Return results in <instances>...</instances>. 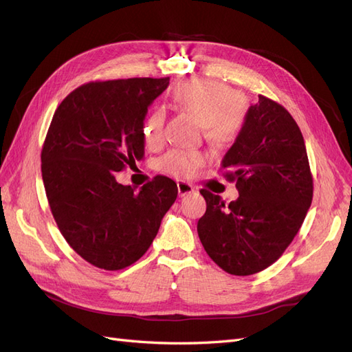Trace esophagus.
<instances>
[{
    "label": "esophagus",
    "mask_w": 352,
    "mask_h": 352,
    "mask_svg": "<svg viewBox=\"0 0 352 352\" xmlns=\"http://www.w3.org/2000/svg\"><path fill=\"white\" fill-rule=\"evenodd\" d=\"M195 190V188L185 182V180H177V192H179V197H185V195H189L192 194Z\"/></svg>",
    "instance_id": "obj_1"
}]
</instances>
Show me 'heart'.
<instances>
[{"mask_svg": "<svg viewBox=\"0 0 352 352\" xmlns=\"http://www.w3.org/2000/svg\"><path fill=\"white\" fill-rule=\"evenodd\" d=\"M173 101L180 110L192 114L204 126L206 136L216 145L235 140L242 123L241 95L228 85L216 80L192 79L177 85ZM166 113L154 110L145 117L141 132L146 146L157 148L164 141ZM207 155L194 150H172L160 160V170L179 177L192 176L206 164Z\"/></svg>", "mask_w": 352, "mask_h": 352, "instance_id": "obj_1", "label": "heart"}]
</instances>
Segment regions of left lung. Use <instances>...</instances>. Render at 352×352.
<instances>
[{
    "label": "left lung",
    "mask_w": 352,
    "mask_h": 352,
    "mask_svg": "<svg viewBox=\"0 0 352 352\" xmlns=\"http://www.w3.org/2000/svg\"><path fill=\"white\" fill-rule=\"evenodd\" d=\"M221 168L236 182L239 198L225 206L219 195L199 190L207 202L197 226L199 241L225 272L258 273L289 247L311 206L313 176L294 117L258 95Z\"/></svg>",
    "instance_id": "8db88e82"
}]
</instances>
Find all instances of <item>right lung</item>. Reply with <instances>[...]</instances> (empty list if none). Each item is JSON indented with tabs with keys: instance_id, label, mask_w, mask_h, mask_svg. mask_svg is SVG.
I'll list each match as a JSON object with an SVG mask.
<instances>
[{
	"instance_id": "right-lung-1",
	"label": "right lung",
	"mask_w": 352,
	"mask_h": 352,
	"mask_svg": "<svg viewBox=\"0 0 352 352\" xmlns=\"http://www.w3.org/2000/svg\"><path fill=\"white\" fill-rule=\"evenodd\" d=\"M168 78L89 82L57 107L41 153L48 204L57 226L83 260L120 270L150 248L177 185L155 176L140 190L116 172L144 158L141 127Z\"/></svg>"
}]
</instances>
